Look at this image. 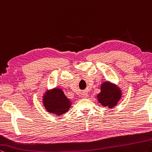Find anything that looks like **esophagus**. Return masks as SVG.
<instances>
[{
  "label": "esophagus",
  "instance_id": "esophagus-1",
  "mask_svg": "<svg viewBox=\"0 0 152 152\" xmlns=\"http://www.w3.org/2000/svg\"><path fill=\"white\" fill-rule=\"evenodd\" d=\"M82 95H83V96L84 97V98H87V97L88 96V94L87 93H84V94H82Z\"/></svg>",
  "mask_w": 152,
  "mask_h": 152
}]
</instances>
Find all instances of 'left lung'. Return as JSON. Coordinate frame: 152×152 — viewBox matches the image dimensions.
Wrapping results in <instances>:
<instances>
[{"label":"left lung","mask_w":152,"mask_h":152,"mask_svg":"<svg viewBox=\"0 0 152 152\" xmlns=\"http://www.w3.org/2000/svg\"><path fill=\"white\" fill-rule=\"evenodd\" d=\"M98 102L104 106L113 108L121 98L120 89L110 82H104L101 86V92L98 94Z\"/></svg>","instance_id":"8db88e82"}]
</instances>
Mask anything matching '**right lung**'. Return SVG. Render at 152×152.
Segmentation results:
<instances>
[{
    "mask_svg": "<svg viewBox=\"0 0 152 152\" xmlns=\"http://www.w3.org/2000/svg\"><path fill=\"white\" fill-rule=\"evenodd\" d=\"M43 103L48 113L61 115L69 110L71 105L70 100L60 89L47 91L43 98Z\"/></svg>",
    "mask_w": 152,
    "mask_h": 152,
    "instance_id": "right-lung-1",
    "label": "right lung"
}]
</instances>
